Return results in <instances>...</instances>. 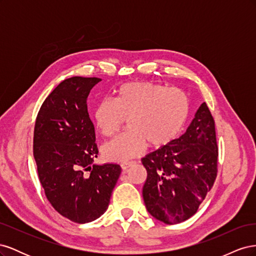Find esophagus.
<instances>
[{"instance_id": "obj_1", "label": "esophagus", "mask_w": 256, "mask_h": 256, "mask_svg": "<svg viewBox=\"0 0 256 256\" xmlns=\"http://www.w3.org/2000/svg\"><path fill=\"white\" fill-rule=\"evenodd\" d=\"M132 164H134L132 161H125V162H122V164H120V166L124 171H126V170H128V168Z\"/></svg>"}]
</instances>
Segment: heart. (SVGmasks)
Segmentation results:
<instances>
[{
    "label": "heart",
    "instance_id": "obj_1",
    "mask_svg": "<svg viewBox=\"0 0 256 256\" xmlns=\"http://www.w3.org/2000/svg\"><path fill=\"white\" fill-rule=\"evenodd\" d=\"M189 114V99L180 90L150 81L122 84L114 100H102L94 113L96 126L104 136L115 134L128 120V132L106 143L102 156L122 162L140 154L147 144L152 148L164 147L182 132Z\"/></svg>",
    "mask_w": 256,
    "mask_h": 256
}]
</instances>
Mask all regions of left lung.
I'll list each match as a JSON object with an SVG mask.
<instances>
[{
	"label": "left lung",
	"instance_id": "obj_1",
	"mask_svg": "<svg viewBox=\"0 0 256 256\" xmlns=\"http://www.w3.org/2000/svg\"><path fill=\"white\" fill-rule=\"evenodd\" d=\"M147 171L143 198L154 219L166 224L186 221L212 188L218 166L214 120L205 102L184 134L142 158Z\"/></svg>",
	"mask_w": 256,
	"mask_h": 256
}]
</instances>
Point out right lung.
Wrapping results in <instances>:
<instances>
[{
    "label": "right lung",
    "mask_w": 256,
    "mask_h": 256,
    "mask_svg": "<svg viewBox=\"0 0 256 256\" xmlns=\"http://www.w3.org/2000/svg\"><path fill=\"white\" fill-rule=\"evenodd\" d=\"M99 78L72 76L46 98L34 129V158L46 196L56 210L76 223L104 214L122 168L94 164L98 148L88 112L90 90Z\"/></svg>",
    "instance_id": "1"
}]
</instances>
